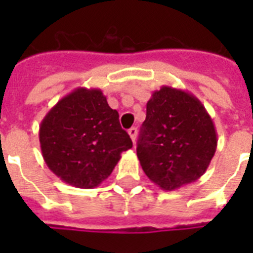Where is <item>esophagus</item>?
I'll return each instance as SVG.
<instances>
[{"instance_id":"obj_1","label":"esophagus","mask_w":253,"mask_h":253,"mask_svg":"<svg viewBox=\"0 0 253 253\" xmlns=\"http://www.w3.org/2000/svg\"><path fill=\"white\" fill-rule=\"evenodd\" d=\"M128 135H130L131 140L132 143L136 142V136H138V128L136 127H131L130 130H128Z\"/></svg>"}]
</instances>
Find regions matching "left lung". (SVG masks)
Returning a JSON list of instances; mask_svg holds the SVG:
<instances>
[{
	"label": "left lung",
	"instance_id": "8db88e82",
	"mask_svg": "<svg viewBox=\"0 0 253 253\" xmlns=\"http://www.w3.org/2000/svg\"><path fill=\"white\" fill-rule=\"evenodd\" d=\"M211 117L196 95L163 85L147 102L136 155L143 170L163 190L200 178L216 151Z\"/></svg>",
	"mask_w": 253,
	"mask_h": 253
}]
</instances>
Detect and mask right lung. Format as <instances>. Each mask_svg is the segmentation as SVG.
I'll return each mask as SVG.
<instances>
[{"mask_svg": "<svg viewBox=\"0 0 253 253\" xmlns=\"http://www.w3.org/2000/svg\"><path fill=\"white\" fill-rule=\"evenodd\" d=\"M45 164L61 181L91 189L110 176L132 147L101 89L77 87L45 114L39 126Z\"/></svg>", "mask_w": 253, "mask_h": 253, "instance_id": "1", "label": "right lung"}]
</instances>
